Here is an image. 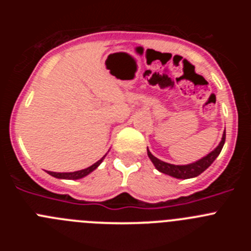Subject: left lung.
I'll return each mask as SVG.
<instances>
[{
    "instance_id": "obj_1",
    "label": "left lung",
    "mask_w": 251,
    "mask_h": 251,
    "mask_svg": "<svg viewBox=\"0 0 251 251\" xmlns=\"http://www.w3.org/2000/svg\"><path fill=\"white\" fill-rule=\"evenodd\" d=\"M225 132L223 134V139H221L220 145L217 146L211 153H208L207 156L201 158L200 161L194 162L191 165H186V166H176V165H171V163H166V162L161 161V159L156 158V157L153 156L152 153L148 151L147 148V152H148V157L152 161V163L154 165V167L162 172V174L168 175V176H172L175 178H192V177H196L199 175H201L206 168H208L211 166L212 162L216 159V157L220 154L221 150L224 147V143H225Z\"/></svg>"
}]
</instances>
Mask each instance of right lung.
<instances>
[{
	"label": "right lung",
	"mask_w": 251,
	"mask_h": 251,
	"mask_svg": "<svg viewBox=\"0 0 251 251\" xmlns=\"http://www.w3.org/2000/svg\"><path fill=\"white\" fill-rule=\"evenodd\" d=\"M104 159L100 158L98 162H95L94 165H92L90 167L88 168H84V170H80V171H75V172H63V174H60V172H50L49 171V175H51V176L56 177V178H64V179H79V178H83L84 176H86V175H89L90 172H93V171L95 170V168L98 167L99 165L101 163V161Z\"/></svg>",
	"instance_id": "right-lung-1"
}]
</instances>
